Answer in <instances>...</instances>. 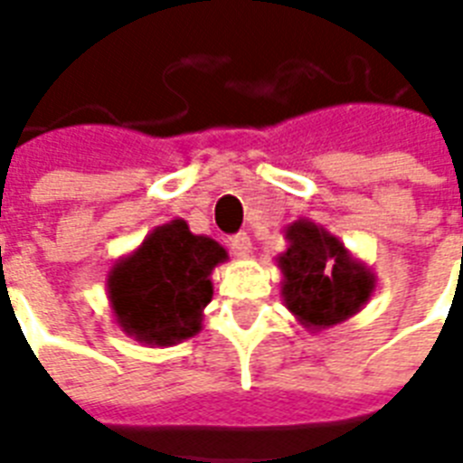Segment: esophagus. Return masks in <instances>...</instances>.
<instances>
[{"instance_id": "1", "label": "esophagus", "mask_w": 463, "mask_h": 463, "mask_svg": "<svg viewBox=\"0 0 463 463\" xmlns=\"http://www.w3.org/2000/svg\"><path fill=\"white\" fill-rule=\"evenodd\" d=\"M229 249L234 250V255H239V258L249 255L250 249H253V243H250V236L246 234V232H241V234H234L232 239H229Z\"/></svg>"}]
</instances>
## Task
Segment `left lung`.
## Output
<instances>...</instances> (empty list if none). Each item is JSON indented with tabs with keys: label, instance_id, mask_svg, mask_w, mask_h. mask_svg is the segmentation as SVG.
Segmentation results:
<instances>
[{
	"label": "left lung",
	"instance_id": "left-lung-1",
	"mask_svg": "<svg viewBox=\"0 0 463 463\" xmlns=\"http://www.w3.org/2000/svg\"><path fill=\"white\" fill-rule=\"evenodd\" d=\"M289 249L277 258L282 269L284 306L308 330H325L356 316L375 291V275L354 260L344 243L298 220L284 232Z\"/></svg>",
	"mask_w": 463,
	"mask_h": 463
}]
</instances>
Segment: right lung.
<instances>
[{"label": "right lung", "mask_w": 463, "mask_h": 463, "mask_svg": "<svg viewBox=\"0 0 463 463\" xmlns=\"http://www.w3.org/2000/svg\"><path fill=\"white\" fill-rule=\"evenodd\" d=\"M227 258L220 243L191 234L184 220L155 227L107 277L121 332L147 346H174L198 335L203 308L213 301L210 275Z\"/></svg>", "instance_id": "right-lung-1"}]
</instances>
